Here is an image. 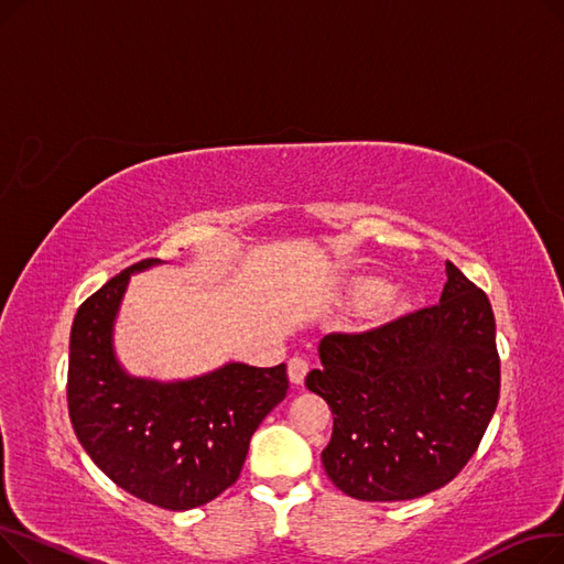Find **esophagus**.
Wrapping results in <instances>:
<instances>
[{"mask_svg":"<svg viewBox=\"0 0 564 564\" xmlns=\"http://www.w3.org/2000/svg\"><path fill=\"white\" fill-rule=\"evenodd\" d=\"M308 361L304 359V357H300V354H294V357H290V361H288V377H290V381L292 383H304V379H306V375H308Z\"/></svg>","mask_w":564,"mask_h":564,"instance_id":"obj_1","label":"esophagus"}]
</instances>
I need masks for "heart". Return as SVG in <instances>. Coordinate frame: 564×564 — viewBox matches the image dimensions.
Segmentation results:
<instances>
[{
	"mask_svg": "<svg viewBox=\"0 0 564 564\" xmlns=\"http://www.w3.org/2000/svg\"><path fill=\"white\" fill-rule=\"evenodd\" d=\"M357 300L372 313H387L398 306V297L379 281H366L357 288Z\"/></svg>",
	"mask_w": 564,
	"mask_h": 564,
	"instance_id": "heart-1",
	"label": "heart"
}]
</instances>
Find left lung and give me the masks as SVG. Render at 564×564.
Wrapping results in <instances>:
<instances>
[{
	"label": "left lung",
	"instance_id": "1",
	"mask_svg": "<svg viewBox=\"0 0 564 564\" xmlns=\"http://www.w3.org/2000/svg\"><path fill=\"white\" fill-rule=\"evenodd\" d=\"M441 302L364 334H329L308 391L334 413L322 464L359 500H411L448 485L478 451L500 393L487 294L453 262Z\"/></svg>",
	"mask_w": 564,
	"mask_h": 564
}]
</instances>
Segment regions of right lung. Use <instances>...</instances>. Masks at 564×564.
I'll return each instance as SVG.
<instances>
[{"mask_svg": "<svg viewBox=\"0 0 564 564\" xmlns=\"http://www.w3.org/2000/svg\"><path fill=\"white\" fill-rule=\"evenodd\" d=\"M109 279L70 329L68 413L86 455L128 494L164 510L205 506L240 478L249 441L288 393L285 364L224 368L187 381L130 377L111 332L130 274Z\"/></svg>", "mask_w": 564, "mask_h": 564, "instance_id": "add662e5", "label": "right lung"}]
</instances>
